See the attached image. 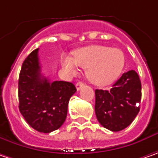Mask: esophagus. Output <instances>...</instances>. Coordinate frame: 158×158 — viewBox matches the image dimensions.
Wrapping results in <instances>:
<instances>
[{"label":"esophagus","mask_w":158,"mask_h":158,"mask_svg":"<svg viewBox=\"0 0 158 158\" xmlns=\"http://www.w3.org/2000/svg\"><path fill=\"white\" fill-rule=\"evenodd\" d=\"M83 86H84V83H83V82H81V81H79V82L76 84V88H77V90L79 91V89H80V88H81Z\"/></svg>","instance_id":"esophagus-1"}]
</instances>
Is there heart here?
Here are the masks:
<instances>
[{"mask_svg":"<svg viewBox=\"0 0 158 158\" xmlns=\"http://www.w3.org/2000/svg\"><path fill=\"white\" fill-rule=\"evenodd\" d=\"M63 68L75 73L77 67L86 69L87 79L96 86H107L120 75L125 65V56L118 48L93 45L73 52V56H63Z\"/></svg>","mask_w":158,"mask_h":158,"instance_id":"b5f03b06","label":"heart"}]
</instances>
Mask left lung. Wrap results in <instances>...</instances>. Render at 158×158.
Masks as SVG:
<instances>
[{
    "mask_svg": "<svg viewBox=\"0 0 158 158\" xmlns=\"http://www.w3.org/2000/svg\"><path fill=\"white\" fill-rule=\"evenodd\" d=\"M141 83L137 72L123 73L110 90H95V115L103 127L118 132L127 127L140 111ZM139 105L137 106V103Z\"/></svg>",
    "mask_w": 158,
    "mask_h": 158,
    "instance_id": "8db88e82",
    "label": "left lung"
}]
</instances>
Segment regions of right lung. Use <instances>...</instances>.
Instances as JSON below:
<instances>
[{"label": "right lung", "instance_id": "right-lung-1", "mask_svg": "<svg viewBox=\"0 0 158 158\" xmlns=\"http://www.w3.org/2000/svg\"><path fill=\"white\" fill-rule=\"evenodd\" d=\"M38 51L33 50L22 64L18 79L19 110L30 127L48 134L64 123L76 87L71 82H50L42 76Z\"/></svg>", "mask_w": 158, "mask_h": 158}]
</instances>
